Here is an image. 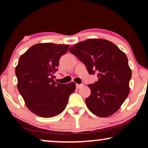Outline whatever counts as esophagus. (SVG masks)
<instances>
[{"label":"esophagus","instance_id":"obj_1","mask_svg":"<svg viewBox=\"0 0 148 148\" xmlns=\"http://www.w3.org/2000/svg\"><path fill=\"white\" fill-rule=\"evenodd\" d=\"M82 86H83L82 84H76V88L77 89H79L80 88H82Z\"/></svg>","mask_w":148,"mask_h":148}]
</instances>
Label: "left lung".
<instances>
[{"mask_svg": "<svg viewBox=\"0 0 148 148\" xmlns=\"http://www.w3.org/2000/svg\"><path fill=\"white\" fill-rule=\"evenodd\" d=\"M98 80L88 85L90 96L86 99L89 110L96 116L108 117L120 108L128 96L131 70L124 52L108 40L88 39L69 48Z\"/></svg>", "mask_w": 148, "mask_h": 148, "instance_id": "1", "label": "left lung"}]
</instances>
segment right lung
Returning a JSON list of instances; mask_svg holds the SVG:
<instances>
[{
  "label": "right lung",
  "mask_w": 148,
  "mask_h": 148,
  "mask_svg": "<svg viewBox=\"0 0 148 148\" xmlns=\"http://www.w3.org/2000/svg\"><path fill=\"white\" fill-rule=\"evenodd\" d=\"M69 45L38 44L20 56L15 74L17 89L28 109L38 116L50 118L64 110L69 97L75 90L74 82H54L60 58Z\"/></svg>",
  "instance_id": "1"
}]
</instances>
